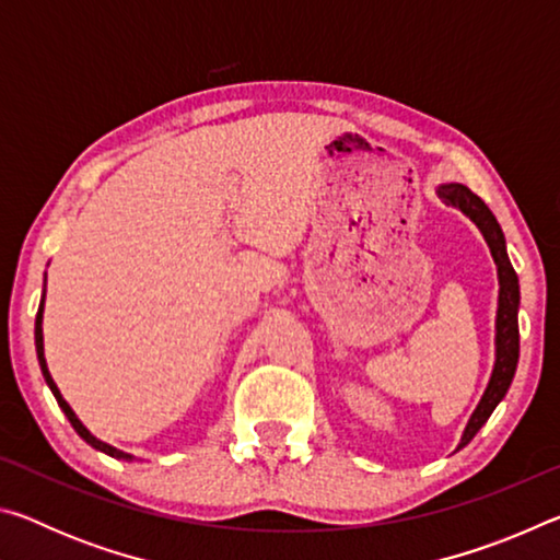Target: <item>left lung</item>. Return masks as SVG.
<instances>
[{"label":"left lung","instance_id":"left-lung-1","mask_svg":"<svg viewBox=\"0 0 560 560\" xmlns=\"http://www.w3.org/2000/svg\"><path fill=\"white\" fill-rule=\"evenodd\" d=\"M438 197L444 205H450V207H454V210H459L462 214H467L469 220L479 226V232L485 234V240L489 244L491 257H494L497 277H499L494 371H491L489 385H487L485 395H481L477 410L471 412L467 428H464V432H462V440L457 444V450H462L474 440V434L485 428V422L489 420L491 412L497 410V405L504 400V395L509 393V385H511V381H514V373L518 365L521 293H518V277H516L514 267H511L509 254H506L504 232H501L497 217L491 214V210L485 202H481V197H477L467 185H459V183L440 185Z\"/></svg>","mask_w":560,"mask_h":560}]
</instances>
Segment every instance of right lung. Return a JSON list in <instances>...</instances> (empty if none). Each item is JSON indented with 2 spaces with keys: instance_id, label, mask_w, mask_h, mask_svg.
<instances>
[{
  "instance_id": "1",
  "label": "right lung",
  "mask_w": 560,
  "mask_h": 560,
  "mask_svg": "<svg viewBox=\"0 0 560 560\" xmlns=\"http://www.w3.org/2000/svg\"><path fill=\"white\" fill-rule=\"evenodd\" d=\"M44 296H46V279H44ZM44 296H42L39 314H36V324H34V343H36V358H39V365H42V373H44V381H46V385L51 387V393H54V397H56V402H59V407L63 410V415L69 417L71 428H73L75 432H79V438L86 440L93 450H98V452H103V454H108V457H116V459H126V462H130V459H132V454H128V452H120V450H116V447H110V444L101 442L98 438H93V434L86 430V424H83V422L79 420V417H75V412L71 410V405L63 400V395H61L59 387H56L54 377H51V373H49V368H46V358H44V328H42V320H44Z\"/></svg>"
}]
</instances>
